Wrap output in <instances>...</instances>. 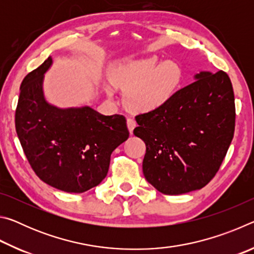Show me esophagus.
Listing matches in <instances>:
<instances>
[{
	"label": "esophagus",
	"mask_w": 254,
	"mask_h": 254,
	"mask_svg": "<svg viewBox=\"0 0 254 254\" xmlns=\"http://www.w3.org/2000/svg\"><path fill=\"white\" fill-rule=\"evenodd\" d=\"M127 124L128 131H130V133H132L133 130H134V127H136V122L133 119H127Z\"/></svg>",
	"instance_id": "obj_1"
}]
</instances>
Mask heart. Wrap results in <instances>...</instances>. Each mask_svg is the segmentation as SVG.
<instances>
[{
    "label": "heart",
    "mask_w": 254,
    "mask_h": 254,
    "mask_svg": "<svg viewBox=\"0 0 254 254\" xmlns=\"http://www.w3.org/2000/svg\"><path fill=\"white\" fill-rule=\"evenodd\" d=\"M182 69L175 62L159 64L157 57L127 60L110 71L111 84L126 92L127 106L133 112L147 113L168 103L182 80ZM113 96L111 88L106 89Z\"/></svg>",
    "instance_id": "1"
}]
</instances>
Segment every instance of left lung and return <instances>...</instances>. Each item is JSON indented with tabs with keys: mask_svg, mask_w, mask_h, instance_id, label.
<instances>
[{
	"mask_svg": "<svg viewBox=\"0 0 254 254\" xmlns=\"http://www.w3.org/2000/svg\"><path fill=\"white\" fill-rule=\"evenodd\" d=\"M133 133L145 143V179L165 195L206 186L234 135L235 103L229 75L200 71L160 109L135 117Z\"/></svg>",
	"mask_w": 254,
	"mask_h": 254,
	"instance_id": "8db88e82",
	"label": "left lung"
}]
</instances>
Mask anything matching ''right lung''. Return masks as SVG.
<instances>
[{
  "label": "right lung",
  "instance_id": "right-lung-1",
  "mask_svg": "<svg viewBox=\"0 0 254 254\" xmlns=\"http://www.w3.org/2000/svg\"><path fill=\"white\" fill-rule=\"evenodd\" d=\"M47 58L21 83L15 130L32 170L66 192L87 191L106 177L112 152L128 137L123 115H102L88 106L58 109L45 100Z\"/></svg>",
  "mask_w": 254,
  "mask_h": 254
}]
</instances>
